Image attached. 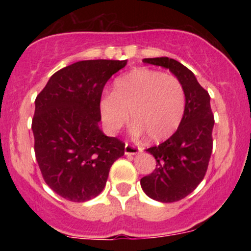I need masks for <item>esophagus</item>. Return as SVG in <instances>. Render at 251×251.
Returning a JSON list of instances; mask_svg holds the SVG:
<instances>
[{"label":"esophagus","mask_w":251,"mask_h":251,"mask_svg":"<svg viewBox=\"0 0 251 251\" xmlns=\"http://www.w3.org/2000/svg\"><path fill=\"white\" fill-rule=\"evenodd\" d=\"M142 151H143L142 148H137V146L131 145V144H128V143L125 144V154L126 155H133V154L139 153V152H142Z\"/></svg>","instance_id":"1"}]
</instances>
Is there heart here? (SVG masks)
Segmentation results:
<instances>
[{"label": "heart", "mask_w": 251, "mask_h": 251, "mask_svg": "<svg viewBox=\"0 0 251 251\" xmlns=\"http://www.w3.org/2000/svg\"><path fill=\"white\" fill-rule=\"evenodd\" d=\"M99 111L106 131L116 134L128 122L134 135L151 142L168 139L179 127L185 111V91L177 77L140 67L117 77L113 92L100 97Z\"/></svg>", "instance_id": "b5f03b06"}]
</instances>
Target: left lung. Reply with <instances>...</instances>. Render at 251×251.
<instances>
[{"instance_id": "1", "label": "left lung", "mask_w": 251, "mask_h": 251, "mask_svg": "<svg viewBox=\"0 0 251 251\" xmlns=\"http://www.w3.org/2000/svg\"><path fill=\"white\" fill-rule=\"evenodd\" d=\"M143 62L168 68L185 91V111L179 127L168 140L146 150L155 158V169L140 179L152 200L174 203L185 198L203 180L212 152L214 114L210 96L189 68L170 57L144 59Z\"/></svg>"}]
</instances>
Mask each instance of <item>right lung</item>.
I'll use <instances>...</instances> for the list:
<instances>
[{
    "label": "right lung",
    "mask_w": 251,
    "mask_h": 251,
    "mask_svg": "<svg viewBox=\"0 0 251 251\" xmlns=\"http://www.w3.org/2000/svg\"><path fill=\"white\" fill-rule=\"evenodd\" d=\"M127 60H85L50 76L35 99L31 129L35 157L46 184L71 201L102 191L109 169L125 144L99 128V100L108 79Z\"/></svg>",
    "instance_id": "right-lung-1"
}]
</instances>
